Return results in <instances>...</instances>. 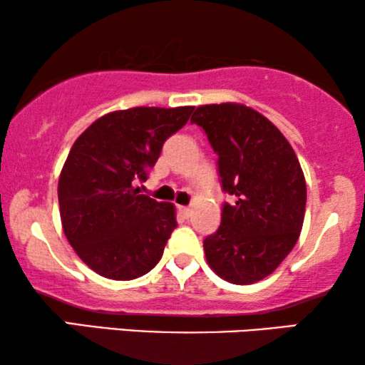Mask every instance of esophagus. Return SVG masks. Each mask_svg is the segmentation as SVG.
<instances>
[{"label": "esophagus", "instance_id": "34e87169", "mask_svg": "<svg viewBox=\"0 0 365 365\" xmlns=\"http://www.w3.org/2000/svg\"><path fill=\"white\" fill-rule=\"evenodd\" d=\"M178 209H179V212H181L184 217H189L192 214V209L187 207V206H178Z\"/></svg>", "mask_w": 365, "mask_h": 365}]
</instances>
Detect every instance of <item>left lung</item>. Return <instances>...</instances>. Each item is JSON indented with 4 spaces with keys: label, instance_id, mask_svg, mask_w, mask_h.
Wrapping results in <instances>:
<instances>
[{
    "label": "left lung",
    "instance_id": "1",
    "mask_svg": "<svg viewBox=\"0 0 365 365\" xmlns=\"http://www.w3.org/2000/svg\"><path fill=\"white\" fill-rule=\"evenodd\" d=\"M192 123L219 156L224 204L221 226L204 241L209 267L231 284L262 281L296 246L306 214V178L284 134L241 103L204 104Z\"/></svg>",
    "mask_w": 365,
    "mask_h": 365
}]
</instances>
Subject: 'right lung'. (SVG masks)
Here are the masks:
<instances>
[{
    "label": "right lung",
    "instance_id": "add662e5",
    "mask_svg": "<svg viewBox=\"0 0 365 365\" xmlns=\"http://www.w3.org/2000/svg\"><path fill=\"white\" fill-rule=\"evenodd\" d=\"M194 106L129 108L98 118L69 151L58 181L59 216L74 252L99 276L131 281L159 262L176 227L173 202L134 187Z\"/></svg>",
    "mask_w": 365,
    "mask_h": 365
}]
</instances>
